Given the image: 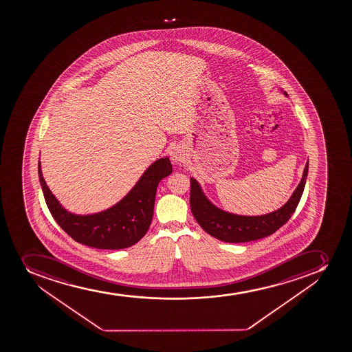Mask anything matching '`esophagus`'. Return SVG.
<instances>
[{"mask_svg": "<svg viewBox=\"0 0 352 352\" xmlns=\"http://www.w3.org/2000/svg\"><path fill=\"white\" fill-rule=\"evenodd\" d=\"M170 160H172L174 164L184 163V160H185L186 158V153L184 146H174L173 149L170 150Z\"/></svg>", "mask_w": 352, "mask_h": 352, "instance_id": "34e87169", "label": "esophagus"}]
</instances>
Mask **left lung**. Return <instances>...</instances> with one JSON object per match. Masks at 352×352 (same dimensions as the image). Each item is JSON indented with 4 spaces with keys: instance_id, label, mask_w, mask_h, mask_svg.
<instances>
[{
    "instance_id": "obj_1",
    "label": "left lung",
    "mask_w": 352,
    "mask_h": 352,
    "mask_svg": "<svg viewBox=\"0 0 352 352\" xmlns=\"http://www.w3.org/2000/svg\"><path fill=\"white\" fill-rule=\"evenodd\" d=\"M285 96L288 94L282 91ZM309 172V160L304 167L302 180L288 202L280 209L261 216H242L227 212L214 206L203 192L195 178H190V209L199 226L211 236L228 243H244L259 240L275 233L295 212L303 194Z\"/></svg>"
}]
</instances>
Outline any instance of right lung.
Masks as SVG:
<instances>
[{
    "label": "right lung",
    "instance_id": "right-lung-1",
    "mask_svg": "<svg viewBox=\"0 0 352 352\" xmlns=\"http://www.w3.org/2000/svg\"><path fill=\"white\" fill-rule=\"evenodd\" d=\"M38 168L45 203L56 223L79 243L108 250L132 247L146 235L153 220L157 186L172 173L168 157L155 160L117 204L101 212L76 214L67 211L49 189L40 160Z\"/></svg>",
    "mask_w": 352,
    "mask_h": 352
}]
</instances>
